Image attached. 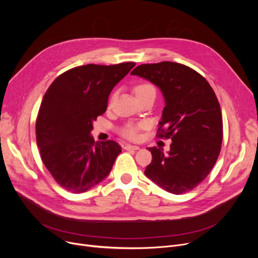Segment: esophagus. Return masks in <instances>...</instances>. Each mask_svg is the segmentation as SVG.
<instances>
[{
	"label": "esophagus",
	"instance_id": "1",
	"mask_svg": "<svg viewBox=\"0 0 258 258\" xmlns=\"http://www.w3.org/2000/svg\"><path fill=\"white\" fill-rule=\"evenodd\" d=\"M124 150H126V151H131V150H134V151H138V150H140V147H139V146H137V145L125 144V145H124Z\"/></svg>",
	"mask_w": 258,
	"mask_h": 258
}]
</instances>
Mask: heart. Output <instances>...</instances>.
I'll use <instances>...</instances> for the list:
<instances>
[{
	"label": "heart",
	"instance_id": "heart-1",
	"mask_svg": "<svg viewBox=\"0 0 258 258\" xmlns=\"http://www.w3.org/2000/svg\"><path fill=\"white\" fill-rule=\"evenodd\" d=\"M148 91H156L154 86L148 83H141L134 89V92L136 94V96H138L140 94L146 93ZM146 127H147V123L144 121L138 122V123H135V122H127V123L123 124L119 128V134L120 136L126 138L128 140H138L140 138L141 130Z\"/></svg>",
	"mask_w": 258,
	"mask_h": 258
}]
</instances>
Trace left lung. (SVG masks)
Instances as JSON below:
<instances>
[{"label":"left lung","instance_id":"left-lung-1","mask_svg":"<svg viewBox=\"0 0 258 258\" xmlns=\"http://www.w3.org/2000/svg\"><path fill=\"white\" fill-rule=\"evenodd\" d=\"M131 74L163 93L157 137L172 140L168 154L148 147L153 159L145 175L173 195L191 190L206 179L221 153L223 118L213 89L191 68L172 61L140 64Z\"/></svg>","mask_w":258,"mask_h":258}]
</instances>
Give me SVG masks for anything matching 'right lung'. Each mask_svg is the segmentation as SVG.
I'll return each instance as SVG.
<instances>
[{
    "label": "right lung",
    "instance_id": "right-lung-1",
    "mask_svg": "<svg viewBox=\"0 0 258 258\" xmlns=\"http://www.w3.org/2000/svg\"><path fill=\"white\" fill-rule=\"evenodd\" d=\"M135 62L72 68L54 79L36 118L39 154L52 178L66 190L86 192L110 173L121 146L95 142L93 121L102 115L113 88Z\"/></svg>",
    "mask_w": 258,
    "mask_h": 258
}]
</instances>
